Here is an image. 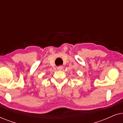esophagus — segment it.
<instances>
[{"instance_id":"obj_1","label":"esophagus","mask_w":123,"mask_h":123,"mask_svg":"<svg viewBox=\"0 0 123 123\" xmlns=\"http://www.w3.org/2000/svg\"><path fill=\"white\" fill-rule=\"evenodd\" d=\"M57 69H58L59 70H62L63 69V66H59V67H58V68H57Z\"/></svg>"}]
</instances>
